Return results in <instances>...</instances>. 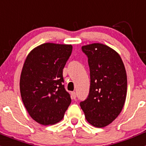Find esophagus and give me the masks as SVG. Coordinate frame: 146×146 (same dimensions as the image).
Segmentation results:
<instances>
[{"label": "esophagus", "instance_id": "34e87169", "mask_svg": "<svg viewBox=\"0 0 146 146\" xmlns=\"http://www.w3.org/2000/svg\"><path fill=\"white\" fill-rule=\"evenodd\" d=\"M71 96H72V99H75V98H76V93L74 92V91H72V92L71 93Z\"/></svg>", "mask_w": 146, "mask_h": 146}]
</instances>
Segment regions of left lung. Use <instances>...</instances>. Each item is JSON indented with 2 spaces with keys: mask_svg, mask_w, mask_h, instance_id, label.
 I'll list each match as a JSON object with an SVG mask.
<instances>
[{
  "mask_svg": "<svg viewBox=\"0 0 146 146\" xmlns=\"http://www.w3.org/2000/svg\"><path fill=\"white\" fill-rule=\"evenodd\" d=\"M88 57L91 86L88 96L80 102L90 124L102 128L121 113L126 101L127 77L122 59L113 49L100 43L82 47Z\"/></svg>",
  "mask_w": 146,
  "mask_h": 146,
  "instance_id": "1",
  "label": "left lung"
}]
</instances>
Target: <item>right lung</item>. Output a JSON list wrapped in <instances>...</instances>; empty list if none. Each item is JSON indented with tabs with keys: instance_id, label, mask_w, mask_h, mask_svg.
I'll return each mask as SVG.
<instances>
[{
	"instance_id": "add662e5",
	"label": "right lung",
	"mask_w": 146,
	"mask_h": 146,
	"mask_svg": "<svg viewBox=\"0 0 146 146\" xmlns=\"http://www.w3.org/2000/svg\"><path fill=\"white\" fill-rule=\"evenodd\" d=\"M71 44L44 43L29 52L20 80L22 100L30 116L42 125L61 121L72 99L65 90L63 69Z\"/></svg>"
}]
</instances>
